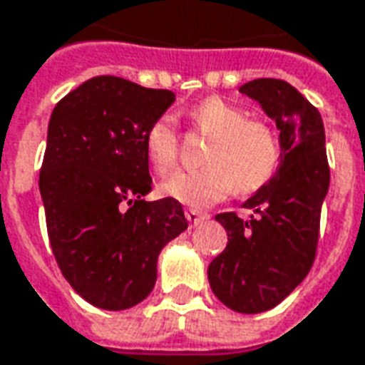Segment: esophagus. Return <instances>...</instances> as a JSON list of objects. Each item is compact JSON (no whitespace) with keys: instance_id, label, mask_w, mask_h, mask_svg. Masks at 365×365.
<instances>
[{"instance_id":"esophagus-1","label":"esophagus","mask_w":365,"mask_h":365,"mask_svg":"<svg viewBox=\"0 0 365 365\" xmlns=\"http://www.w3.org/2000/svg\"><path fill=\"white\" fill-rule=\"evenodd\" d=\"M185 218L190 220V224H193V226H195V224H199L201 220H205V218H207V215H203V212H199V210H195V209H190V210H185Z\"/></svg>"}]
</instances>
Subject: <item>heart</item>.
Masks as SVG:
<instances>
[{"label": "heart", "mask_w": 365, "mask_h": 365, "mask_svg": "<svg viewBox=\"0 0 365 365\" xmlns=\"http://www.w3.org/2000/svg\"><path fill=\"white\" fill-rule=\"evenodd\" d=\"M191 121L212 137L205 153V168L180 170L160 183L162 195L187 207H207L234 187L257 191L271 180L280 162L279 139L265 121L250 120V112L234 102L210 96L190 110ZM145 150L158 174L174 168L178 137L170 118L156 120L145 135Z\"/></svg>", "instance_id": "b5f03b06"}]
</instances>
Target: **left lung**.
Here are the masks:
<instances>
[{
    "label": "left lung",
    "mask_w": 365,
    "mask_h": 365,
    "mask_svg": "<svg viewBox=\"0 0 365 365\" xmlns=\"http://www.w3.org/2000/svg\"><path fill=\"white\" fill-rule=\"evenodd\" d=\"M240 93L277 123L280 162L271 180L244 203L257 217L217 215L228 244L207 274L224 306L261 313L279 306L312 269L331 174L321 114L290 83L255 79L240 86Z\"/></svg>",
    "instance_id": "1"
}]
</instances>
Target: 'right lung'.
Here are the masks:
<instances>
[{"mask_svg":"<svg viewBox=\"0 0 365 365\" xmlns=\"http://www.w3.org/2000/svg\"><path fill=\"white\" fill-rule=\"evenodd\" d=\"M175 94L100 75L59 100L48 123L40 195L59 269L88 304L121 312L153 292L164 245L185 228L182 203L153 190L148 128Z\"/></svg>","mask_w":365,"mask_h":365,"instance_id":"right-lung-1","label":"right lung"}]
</instances>
